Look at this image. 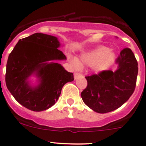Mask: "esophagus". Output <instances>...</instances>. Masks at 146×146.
Listing matches in <instances>:
<instances>
[{
  "instance_id": "obj_1",
  "label": "esophagus",
  "mask_w": 146,
  "mask_h": 146,
  "mask_svg": "<svg viewBox=\"0 0 146 146\" xmlns=\"http://www.w3.org/2000/svg\"><path fill=\"white\" fill-rule=\"evenodd\" d=\"M74 78L75 79H76V78L79 77V76H81V74L79 73V72H74Z\"/></svg>"
}]
</instances>
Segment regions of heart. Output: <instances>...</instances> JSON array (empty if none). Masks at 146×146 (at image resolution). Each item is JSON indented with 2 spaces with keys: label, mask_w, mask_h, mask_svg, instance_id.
I'll return each mask as SVG.
<instances>
[{
  "label": "heart",
  "mask_w": 146,
  "mask_h": 146,
  "mask_svg": "<svg viewBox=\"0 0 146 146\" xmlns=\"http://www.w3.org/2000/svg\"><path fill=\"white\" fill-rule=\"evenodd\" d=\"M115 54L106 46H99L94 50L84 54L82 62L90 66H94L97 71L106 70L114 62ZM72 62L75 68L80 67V62L76 58H72Z\"/></svg>",
  "instance_id": "obj_1"
}]
</instances>
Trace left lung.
<instances>
[{
  "label": "left lung",
  "instance_id": "left-lung-1",
  "mask_svg": "<svg viewBox=\"0 0 146 146\" xmlns=\"http://www.w3.org/2000/svg\"><path fill=\"white\" fill-rule=\"evenodd\" d=\"M117 71L103 70L85 76L87 86L81 94L84 103L98 113L117 109L129 100L136 85L138 62L132 50L125 48L115 60Z\"/></svg>",
  "mask_w": 146,
  "mask_h": 146
}]
</instances>
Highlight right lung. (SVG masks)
Wrapping results in <instances>:
<instances>
[{"label":"right lung","mask_w":146,"mask_h":146,"mask_svg":"<svg viewBox=\"0 0 146 146\" xmlns=\"http://www.w3.org/2000/svg\"><path fill=\"white\" fill-rule=\"evenodd\" d=\"M58 38L36 33L19 40L10 53L6 65L5 83L7 89L19 103L30 110L40 112L52 107L58 100L63 86L74 79L56 62L48 61L65 60L58 49ZM33 73L40 79L37 87L28 85L27 79Z\"/></svg>","instance_id":"1"}]
</instances>
